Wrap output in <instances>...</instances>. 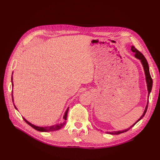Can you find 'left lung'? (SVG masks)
I'll return each mask as SVG.
<instances>
[{"label":"left lung","instance_id":"obj_1","mask_svg":"<svg viewBox=\"0 0 160 160\" xmlns=\"http://www.w3.org/2000/svg\"><path fill=\"white\" fill-rule=\"evenodd\" d=\"M131 51L132 52H134L135 54V58H137L138 59L140 60L142 64V65H143V67H144V73H145V76H146V81H147V88H148V97H149V94H150L151 91V89H152V80L151 78V76L150 75V72H149V67H148V64L147 62V59L145 58V57L144 56L143 54H142L141 52H139V51L135 48L134 46H132L131 47ZM148 102H147V107H146V108L144 110V112L143 115H142V116L140 117V118L139 119V120L135 122V123L132 125L131 127L130 128H128L127 129H125V130H123V131H113V132H107V133L108 134H111V135H118V134H120V133H122V132H127V131H128L129 129H130L131 127H133V126L137 123L138 122L140 121L141 119L143 118L144 116V115L146 113V112H147V108H148Z\"/></svg>","mask_w":160,"mask_h":160}]
</instances>
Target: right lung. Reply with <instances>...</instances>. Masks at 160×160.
Returning a JSON list of instances; mask_svg holds the SVG:
<instances>
[{"label":"right lung","instance_id":"obj_1","mask_svg":"<svg viewBox=\"0 0 160 160\" xmlns=\"http://www.w3.org/2000/svg\"><path fill=\"white\" fill-rule=\"evenodd\" d=\"M12 87H13V82H12ZM12 100H13V96H12ZM15 107V106H14ZM15 108H16V107H15ZM17 109V108H16ZM68 110H69V108H67L65 113H64V115L63 117V119L64 120H67V113H68ZM23 120L25 121V122H27L29 126H31L32 128H33L36 130L38 131H41V132H51V131H57V130H59L61 128H62L64 124H66V122L64 121L63 122H61L60 124H55V125H53V126H50V127H36V126L33 125L32 124L30 123L28 120H26L25 118H23Z\"/></svg>","mask_w":160,"mask_h":160}]
</instances>
